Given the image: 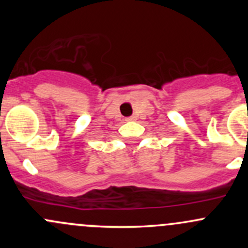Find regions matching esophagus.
Segmentation results:
<instances>
[{"mask_svg":"<svg viewBox=\"0 0 248 248\" xmlns=\"http://www.w3.org/2000/svg\"><path fill=\"white\" fill-rule=\"evenodd\" d=\"M127 121H134V120H136V117H133V116H131V117H127Z\"/></svg>","mask_w":248,"mask_h":248,"instance_id":"esophagus-1","label":"esophagus"}]
</instances>
